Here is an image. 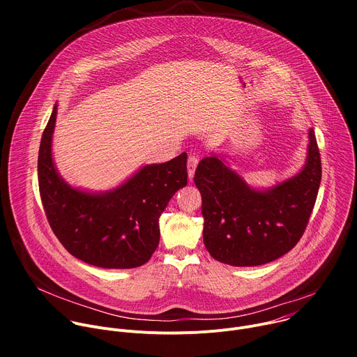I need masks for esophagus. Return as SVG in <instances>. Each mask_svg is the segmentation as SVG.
<instances>
[{
  "label": "esophagus",
  "instance_id": "1",
  "mask_svg": "<svg viewBox=\"0 0 357 357\" xmlns=\"http://www.w3.org/2000/svg\"><path fill=\"white\" fill-rule=\"evenodd\" d=\"M197 162H199L197 155L190 154L189 158H188V175H189V179L193 178V174H195V169L197 167Z\"/></svg>",
  "mask_w": 357,
  "mask_h": 357
}]
</instances>
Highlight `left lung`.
Here are the masks:
<instances>
[{
    "mask_svg": "<svg viewBox=\"0 0 357 357\" xmlns=\"http://www.w3.org/2000/svg\"><path fill=\"white\" fill-rule=\"evenodd\" d=\"M302 171L266 190H257L223 158H203L195 171L202 195L203 243L211 256L234 267H254L284 256L302 237L315 206L322 178L314 128Z\"/></svg>",
    "mask_w": 357,
    "mask_h": 357,
    "instance_id": "1",
    "label": "left lung"
}]
</instances>
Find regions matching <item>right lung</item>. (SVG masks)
<instances>
[{"mask_svg": "<svg viewBox=\"0 0 357 357\" xmlns=\"http://www.w3.org/2000/svg\"><path fill=\"white\" fill-rule=\"evenodd\" d=\"M55 105L42 134L38 181L42 205L55 236L73 257L101 268L145 264L160 243V216L176 190L186 186V152L142 167L116 189L90 193L68 185L52 160Z\"/></svg>", "mask_w": 357, "mask_h": 357, "instance_id": "add662e5", "label": "right lung"}]
</instances>
